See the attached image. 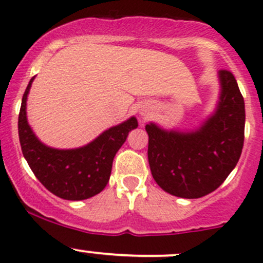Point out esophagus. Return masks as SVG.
I'll list each match as a JSON object with an SVG mask.
<instances>
[{"label": "esophagus", "instance_id": "obj_1", "mask_svg": "<svg viewBox=\"0 0 263 263\" xmlns=\"http://www.w3.org/2000/svg\"><path fill=\"white\" fill-rule=\"evenodd\" d=\"M140 115H141L142 117H147L148 115H150V113H148V110L147 109H142V110H140Z\"/></svg>", "mask_w": 263, "mask_h": 263}]
</instances>
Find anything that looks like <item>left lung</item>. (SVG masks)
<instances>
[{"label":"left lung","mask_w":263,"mask_h":263,"mask_svg":"<svg viewBox=\"0 0 263 263\" xmlns=\"http://www.w3.org/2000/svg\"><path fill=\"white\" fill-rule=\"evenodd\" d=\"M219 98L213 113L191 129L145 126L147 158L159 187L182 198H200L228 178L245 142L246 110L237 80L228 70L217 72Z\"/></svg>","instance_id":"8db88e82"}]
</instances>
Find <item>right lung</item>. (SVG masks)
Segmentation results:
<instances>
[{
	"label": "right lung",
	"mask_w": 263,
	"mask_h": 263,
	"mask_svg": "<svg viewBox=\"0 0 263 263\" xmlns=\"http://www.w3.org/2000/svg\"><path fill=\"white\" fill-rule=\"evenodd\" d=\"M34 79L35 76L26 86L18 115V139L24 158L39 182L57 197L81 201L98 195L109 182L117 151L129 132L139 126L136 117L105 129L84 146L50 147L36 137L26 117V100Z\"/></svg>",
	"instance_id": "1"
}]
</instances>
